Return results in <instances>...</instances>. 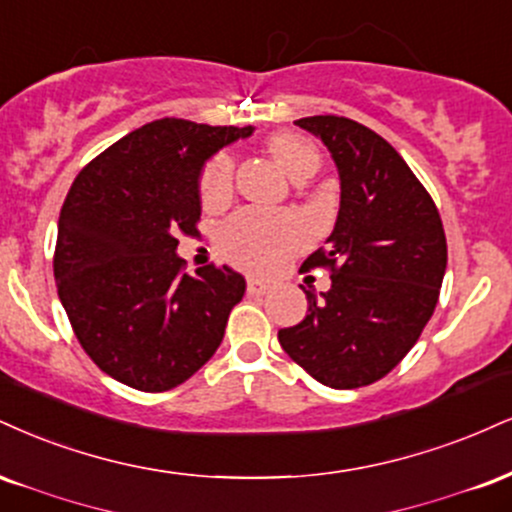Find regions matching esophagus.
<instances>
[{
    "instance_id": "esophagus-1",
    "label": "esophagus",
    "mask_w": 512,
    "mask_h": 512,
    "mask_svg": "<svg viewBox=\"0 0 512 512\" xmlns=\"http://www.w3.org/2000/svg\"><path fill=\"white\" fill-rule=\"evenodd\" d=\"M269 291V283H264L260 279H248V293L250 295H264Z\"/></svg>"
}]
</instances>
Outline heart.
<instances>
[{
  "mask_svg": "<svg viewBox=\"0 0 512 512\" xmlns=\"http://www.w3.org/2000/svg\"><path fill=\"white\" fill-rule=\"evenodd\" d=\"M267 152L291 181L303 183L317 174L322 155L310 140L295 133H274L267 140ZM233 193V159L217 155L200 174L202 205L214 209L229 202ZM305 245V229L295 219L243 209L221 226L217 248L240 269L269 274L286 264L293 252Z\"/></svg>",
  "mask_w": 512,
  "mask_h": 512,
  "instance_id": "1",
  "label": "heart"
}]
</instances>
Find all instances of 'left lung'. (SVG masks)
<instances>
[{"label":"left lung","mask_w":512,"mask_h":512,"mask_svg":"<svg viewBox=\"0 0 512 512\" xmlns=\"http://www.w3.org/2000/svg\"><path fill=\"white\" fill-rule=\"evenodd\" d=\"M295 126L329 147L341 176V209L326 248L305 269H329L324 300L279 331L293 362L331 389H360L410 353L439 303L448 248L432 195L372 128L346 116H307Z\"/></svg>","instance_id":"obj_1"}]
</instances>
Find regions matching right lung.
Masks as SVG:
<instances>
[{"label":"right lung","mask_w":512,"mask_h":512,"mask_svg":"<svg viewBox=\"0 0 512 512\" xmlns=\"http://www.w3.org/2000/svg\"><path fill=\"white\" fill-rule=\"evenodd\" d=\"M252 126L159 119L80 169L59 214L54 279L71 329L104 374L145 393L193 377L217 353L245 279L207 264L190 276L178 236H197V178Z\"/></svg>","instance_id":"1"}]
</instances>
